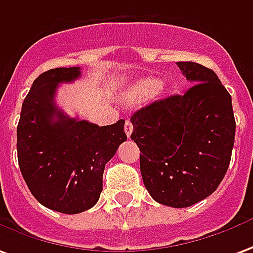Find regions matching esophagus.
I'll use <instances>...</instances> for the list:
<instances>
[{
    "label": "esophagus",
    "mask_w": 253,
    "mask_h": 253,
    "mask_svg": "<svg viewBox=\"0 0 253 253\" xmlns=\"http://www.w3.org/2000/svg\"><path fill=\"white\" fill-rule=\"evenodd\" d=\"M125 131H126V135L130 138V135H131L132 132V123L130 121H126L125 123Z\"/></svg>",
    "instance_id": "esophagus-1"
}]
</instances>
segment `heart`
I'll list each match as a JSON object with an SVG mask.
<instances>
[{"instance_id":"b5f03b06","label":"heart","mask_w":253,"mask_h":253,"mask_svg":"<svg viewBox=\"0 0 253 253\" xmlns=\"http://www.w3.org/2000/svg\"><path fill=\"white\" fill-rule=\"evenodd\" d=\"M163 84H159L156 79H153V78H145V79H141L138 82H135L130 89L127 90L125 98H126L127 102L134 104V102L142 101L149 94L157 96V94L163 93Z\"/></svg>"}]
</instances>
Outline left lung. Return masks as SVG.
<instances>
[{"label": "left lung", "instance_id": "8db88e82", "mask_svg": "<svg viewBox=\"0 0 253 253\" xmlns=\"http://www.w3.org/2000/svg\"><path fill=\"white\" fill-rule=\"evenodd\" d=\"M193 84L131 116V139L141 151L139 169L152 199L185 208L218 189L230 163L236 121L231 96L204 65L178 61Z\"/></svg>", "mask_w": 253, "mask_h": 253}]
</instances>
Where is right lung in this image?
<instances>
[{
  "mask_svg": "<svg viewBox=\"0 0 253 253\" xmlns=\"http://www.w3.org/2000/svg\"><path fill=\"white\" fill-rule=\"evenodd\" d=\"M79 77V67L41 74L23 101L17 125L23 178L42 206L61 213L84 212L96 206L105 164L127 139L123 119L100 127L70 118L56 105L59 84Z\"/></svg>",
  "mask_w": 253,
  "mask_h": 253,
  "instance_id": "right-lung-1",
  "label": "right lung"
}]
</instances>
